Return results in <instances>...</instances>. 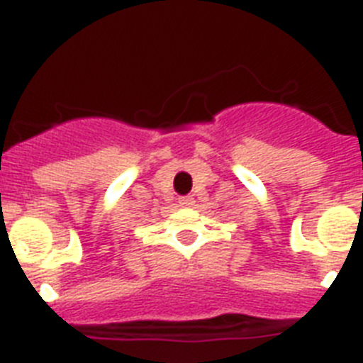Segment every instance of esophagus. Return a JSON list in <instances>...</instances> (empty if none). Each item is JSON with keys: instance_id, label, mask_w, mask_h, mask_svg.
Returning <instances> with one entry per match:
<instances>
[{"instance_id": "obj_1", "label": "esophagus", "mask_w": 363, "mask_h": 363, "mask_svg": "<svg viewBox=\"0 0 363 363\" xmlns=\"http://www.w3.org/2000/svg\"><path fill=\"white\" fill-rule=\"evenodd\" d=\"M194 203V195H186V197H181V199H179V204H181V206H191Z\"/></svg>"}]
</instances>
